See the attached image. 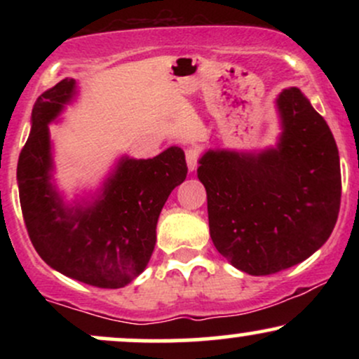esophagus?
I'll return each mask as SVG.
<instances>
[{
  "label": "esophagus",
  "mask_w": 359,
  "mask_h": 359,
  "mask_svg": "<svg viewBox=\"0 0 359 359\" xmlns=\"http://www.w3.org/2000/svg\"><path fill=\"white\" fill-rule=\"evenodd\" d=\"M197 158H199L197 150H194V148H187V150H185V160H187L189 172H194L197 168Z\"/></svg>",
  "instance_id": "esophagus-1"
}]
</instances>
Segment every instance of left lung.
<instances>
[{
  "label": "left lung",
  "mask_w": 359,
  "mask_h": 359,
  "mask_svg": "<svg viewBox=\"0 0 359 359\" xmlns=\"http://www.w3.org/2000/svg\"><path fill=\"white\" fill-rule=\"evenodd\" d=\"M275 106L273 147L209 148L197 168L214 246L234 269L257 277L316 253L331 236L341 204L339 151L325 119L299 88L283 89Z\"/></svg>",
  "instance_id": "left-lung-1"
}]
</instances>
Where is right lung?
Segmentation results:
<instances>
[{"label": "right lung", "mask_w": 359, "mask_h": 359, "mask_svg": "<svg viewBox=\"0 0 359 359\" xmlns=\"http://www.w3.org/2000/svg\"><path fill=\"white\" fill-rule=\"evenodd\" d=\"M77 94L79 82L65 77L35 102L16 168L23 219L36 253L53 270L93 287L121 288L147 269L158 216L185 180L187 163L179 147L147 160L121 155L96 191L65 201L53 179L48 125Z\"/></svg>", "instance_id": "right-lung-1"}]
</instances>
